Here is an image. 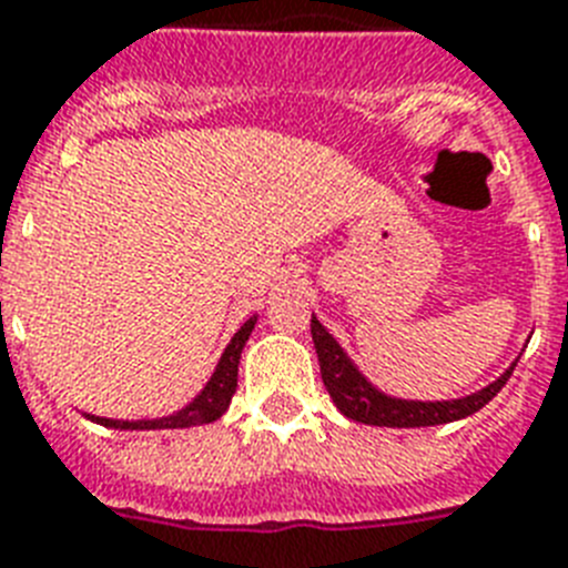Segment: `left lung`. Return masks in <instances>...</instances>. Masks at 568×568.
I'll use <instances>...</instances> for the list:
<instances>
[{"label":"left lung","instance_id":"8db88e82","mask_svg":"<svg viewBox=\"0 0 568 568\" xmlns=\"http://www.w3.org/2000/svg\"><path fill=\"white\" fill-rule=\"evenodd\" d=\"M312 341H315L317 362H321V379L329 390L332 403L338 405L344 417L367 423V426H388V428H419V426H444L455 423L478 408L490 403L508 385L510 373L516 364L501 373L499 379L476 390V394L460 396V399H446V403H417V399H396V396L382 394L364 379L358 367L347 358V353L338 347V341L332 338L324 324L312 315Z\"/></svg>","mask_w":568,"mask_h":568}]
</instances>
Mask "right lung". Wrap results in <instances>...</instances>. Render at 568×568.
Here are the masks:
<instances>
[{"label":"right lung","instance_id":"add662e5","mask_svg":"<svg viewBox=\"0 0 568 568\" xmlns=\"http://www.w3.org/2000/svg\"><path fill=\"white\" fill-rule=\"evenodd\" d=\"M253 324H256V315L247 317L242 324V329L233 335V341L227 344V349L221 353V362L212 373V379L206 382V388L186 405L180 408L172 417H160V419H108V417H92L90 419L101 423L108 428H189V426H204V423H212L219 419L221 414L230 408V399L236 394V382H239V358H242V349L251 338Z\"/></svg>","mask_w":568,"mask_h":568}]
</instances>
